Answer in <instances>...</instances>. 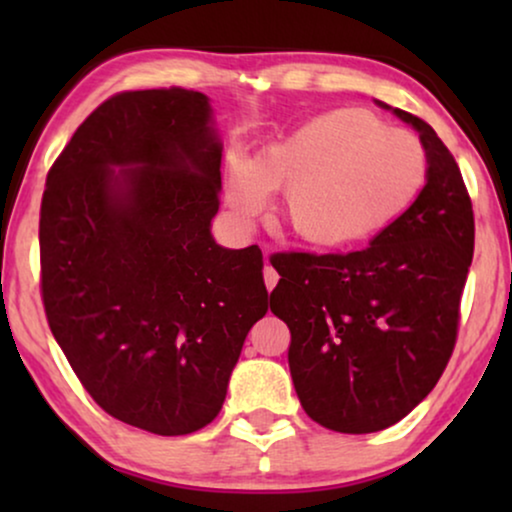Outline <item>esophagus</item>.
Segmentation results:
<instances>
[{
  "instance_id": "esophagus-1",
  "label": "esophagus",
  "mask_w": 512,
  "mask_h": 512,
  "mask_svg": "<svg viewBox=\"0 0 512 512\" xmlns=\"http://www.w3.org/2000/svg\"><path fill=\"white\" fill-rule=\"evenodd\" d=\"M263 275H265V286H268L270 291L275 289V284H277V279H279V277H277V272L272 270L268 263H265V270H263Z\"/></svg>"
}]
</instances>
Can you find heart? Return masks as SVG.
<instances>
[{
	"label": "heart",
	"instance_id": "b5f03b06",
	"mask_svg": "<svg viewBox=\"0 0 512 512\" xmlns=\"http://www.w3.org/2000/svg\"><path fill=\"white\" fill-rule=\"evenodd\" d=\"M429 160L412 132L387 128L361 109H338L263 146L254 160L233 153L226 200L242 226L284 191L282 219L319 249H347L401 219L426 184Z\"/></svg>",
	"mask_w": 512,
	"mask_h": 512
}]
</instances>
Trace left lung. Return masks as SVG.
Returning <instances> with one entry per match:
<instances>
[{
    "instance_id": "1",
    "label": "left lung",
    "mask_w": 512,
    "mask_h": 512,
    "mask_svg": "<svg viewBox=\"0 0 512 512\" xmlns=\"http://www.w3.org/2000/svg\"><path fill=\"white\" fill-rule=\"evenodd\" d=\"M391 111L419 132L429 160L415 205L361 251L270 258L279 272L270 310L291 331L300 405L340 433L387 429L436 387L473 261V205L457 160L429 123Z\"/></svg>"
}]
</instances>
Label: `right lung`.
Here are the masks:
<instances>
[{
  "label": "right lung",
  "instance_id": "right-lung-1",
  "mask_svg": "<svg viewBox=\"0 0 512 512\" xmlns=\"http://www.w3.org/2000/svg\"><path fill=\"white\" fill-rule=\"evenodd\" d=\"M223 144L207 95L128 90L62 149L39 219L53 338L111 417L186 436L219 415L268 312L256 244L214 242Z\"/></svg>",
  "mask_w": 512,
  "mask_h": 512
}]
</instances>
